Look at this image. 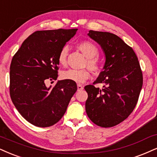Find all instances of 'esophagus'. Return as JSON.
Masks as SVG:
<instances>
[{
    "label": "esophagus",
    "mask_w": 157,
    "mask_h": 157,
    "mask_svg": "<svg viewBox=\"0 0 157 157\" xmlns=\"http://www.w3.org/2000/svg\"><path fill=\"white\" fill-rule=\"evenodd\" d=\"M77 89H78V91L82 90L83 89H84V86H83L82 84H77Z\"/></svg>",
    "instance_id": "obj_1"
}]
</instances>
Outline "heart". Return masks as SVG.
<instances>
[{
    "label": "heart",
    "instance_id": "1",
    "mask_svg": "<svg viewBox=\"0 0 157 157\" xmlns=\"http://www.w3.org/2000/svg\"><path fill=\"white\" fill-rule=\"evenodd\" d=\"M77 48L86 57L84 66H87L95 74L99 73L102 70V65L97 56L99 54V50L97 46L90 40H84L77 44ZM68 54V48L65 46L62 48L57 56L58 63L62 66L67 65V57ZM90 77V70L84 68L81 70L70 69L62 73V78L71 80L76 83H84Z\"/></svg>",
    "mask_w": 157,
    "mask_h": 157
}]
</instances>
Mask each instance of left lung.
<instances>
[{
    "instance_id": "1",
    "label": "left lung",
    "mask_w": 157,
    "mask_h": 157,
    "mask_svg": "<svg viewBox=\"0 0 157 157\" xmlns=\"http://www.w3.org/2000/svg\"><path fill=\"white\" fill-rule=\"evenodd\" d=\"M88 36L101 46L105 55L103 71L88 94L86 112L91 121L101 127L122 122L133 111L143 86V73L132 47L115 34L90 30ZM103 83L102 89L94 86Z\"/></svg>"
}]
</instances>
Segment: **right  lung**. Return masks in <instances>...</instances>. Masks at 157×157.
<instances>
[{
	"label": "right lung",
	"instance_id": "1",
	"mask_svg": "<svg viewBox=\"0 0 157 157\" xmlns=\"http://www.w3.org/2000/svg\"><path fill=\"white\" fill-rule=\"evenodd\" d=\"M78 29L38 30L24 40L11 59V99L28 122L39 127L54 125L63 117L77 90L75 82L58 81L47 87V81L57 80V56Z\"/></svg>",
	"mask_w": 157,
	"mask_h": 157
}]
</instances>
